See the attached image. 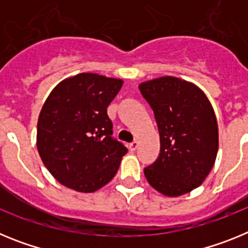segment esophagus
Masks as SVG:
<instances>
[{
  "label": "esophagus",
  "instance_id": "1",
  "mask_svg": "<svg viewBox=\"0 0 248 248\" xmlns=\"http://www.w3.org/2000/svg\"><path fill=\"white\" fill-rule=\"evenodd\" d=\"M138 146H139V143H138L137 140H134L133 143L129 144V150H130V151H135L138 149Z\"/></svg>",
  "mask_w": 248,
  "mask_h": 248
}]
</instances>
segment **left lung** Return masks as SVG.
Returning a JSON list of instances; mask_svg holds the SVG:
<instances>
[{
  "label": "left lung",
  "mask_w": 248,
  "mask_h": 248,
  "mask_svg": "<svg viewBox=\"0 0 248 248\" xmlns=\"http://www.w3.org/2000/svg\"><path fill=\"white\" fill-rule=\"evenodd\" d=\"M154 111L160 154L144 169L155 190L174 198L202 184L211 171L218 149L214 109L205 94L186 80L161 77L139 85Z\"/></svg>",
  "instance_id": "left-lung-1"
}]
</instances>
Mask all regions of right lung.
Returning <instances> with one entry per match:
<instances>
[{
    "label": "right lung",
    "mask_w": 248,
    "mask_h": 248,
    "mask_svg": "<svg viewBox=\"0 0 248 248\" xmlns=\"http://www.w3.org/2000/svg\"><path fill=\"white\" fill-rule=\"evenodd\" d=\"M123 80L80 73L50 92L37 124V148L57 181L79 192H93L115 176L128 153L114 139L107 108Z\"/></svg>",
    "instance_id": "add662e5"
}]
</instances>
